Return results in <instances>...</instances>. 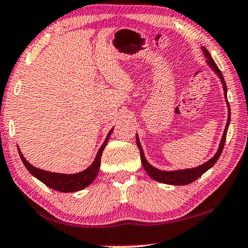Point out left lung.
I'll list each match as a JSON object with an SVG mask.
<instances>
[{"label": "left lung", "mask_w": 248, "mask_h": 248, "mask_svg": "<svg viewBox=\"0 0 248 248\" xmlns=\"http://www.w3.org/2000/svg\"><path fill=\"white\" fill-rule=\"evenodd\" d=\"M202 50H203V53H204V56L207 58L206 62H207V64H209L210 67L214 70V73L219 77V79H221V82H222V85H223L224 97H225L227 107H229V119H227V123H226V125H225V130H224V132H223L221 142H219L217 151H216V153L214 155L213 158L210 159L209 161H207V162L203 163V164H201V166H199V167H196V168L183 169V170H174V171H163V170H159V169L152 167L151 164L148 162L147 159H145L144 153H143V149H142V147H141L138 133H137L136 139H137V145H138V148H139V150H140L141 163H142V166L144 168L145 172H147V173H148V175L150 176V178H152L153 180L158 181V182H161V183L171 184V186H186V184L192 183V182H193V181H195L196 179H199L200 176H201L203 173H205V172L209 170V169H211L212 167L214 166V164L216 163V161H217L219 156H221V153L223 151L224 144H225L226 133H227V129H229L230 120H231V108H230L229 101H227L226 84H225V80H224V77H223V75L221 73V70H219L217 66H216L215 62L213 61V58H212L211 54L209 53V50H207L205 47H203V46H202Z\"/></svg>", "instance_id": "1"}]
</instances>
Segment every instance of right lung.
I'll return each instance as SVG.
<instances>
[{
    "mask_svg": "<svg viewBox=\"0 0 248 248\" xmlns=\"http://www.w3.org/2000/svg\"><path fill=\"white\" fill-rule=\"evenodd\" d=\"M113 130L110 129V131L108 132L107 138H106L105 142L101 144V147L98 150L96 158L93 160V162L90 164V167H88L86 170L78 172V173L75 174H64V173H55V172H48L45 170H42V169H37L33 167L29 161H26V159L23 156L21 150H19L18 147V153L19 156L24 163L25 168L29 170V172L35 178L38 179L41 182H43L53 190L60 191V192H65V193H69V192H76V191H80L82 188L87 187L90 183L93 182V180L98 174V171H99L100 168V159H101V155H103V151L106 145H107L108 140L110 138V135Z\"/></svg>",
    "mask_w": 248,
    "mask_h": 248,
    "instance_id": "obj_1",
    "label": "right lung"
}]
</instances>
